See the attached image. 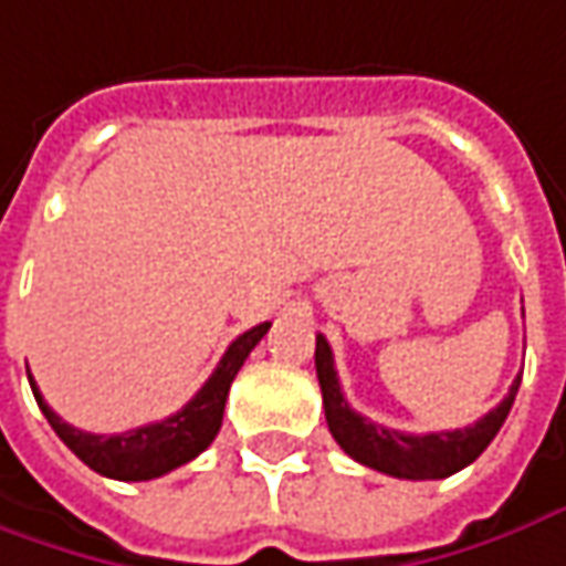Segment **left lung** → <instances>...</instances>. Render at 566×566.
Returning <instances> with one entry per match:
<instances>
[{
	"mask_svg": "<svg viewBox=\"0 0 566 566\" xmlns=\"http://www.w3.org/2000/svg\"><path fill=\"white\" fill-rule=\"evenodd\" d=\"M315 375L325 402V421L337 446L365 468L399 480H443L480 459V452L493 443L499 428L505 424L514 396L521 387V375L511 384L509 396L486 412L480 421L459 430H437V433H402V430L380 428L359 412H353L340 380L334 371V356L328 340L315 334Z\"/></svg>",
	"mask_w": 566,
	"mask_h": 566,
	"instance_id": "1",
	"label": "left lung"
}]
</instances>
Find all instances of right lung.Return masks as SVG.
<instances>
[{
	"mask_svg": "<svg viewBox=\"0 0 566 566\" xmlns=\"http://www.w3.org/2000/svg\"><path fill=\"white\" fill-rule=\"evenodd\" d=\"M266 332L269 322H263V325L241 334L238 340H232L226 356L219 359L217 371L207 378V384L188 399L179 412L164 418V421L145 424V428L126 430V433H86V430L61 421L52 412V406L42 399L33 375H27V378H30L33 396L40 402L42 415L49 418L52 430L64 440V446L76 459L90 464L95 474L111 476V480H154V476H164L176 468H182L186 461L198 459L203 449L217 440L234 375Z\"/></svg>",
	"mask_w": 566,
	"mask_h": 566,
	"instance_id": "right-lung-1",
	"label": "right lung"
}]
</instances>
